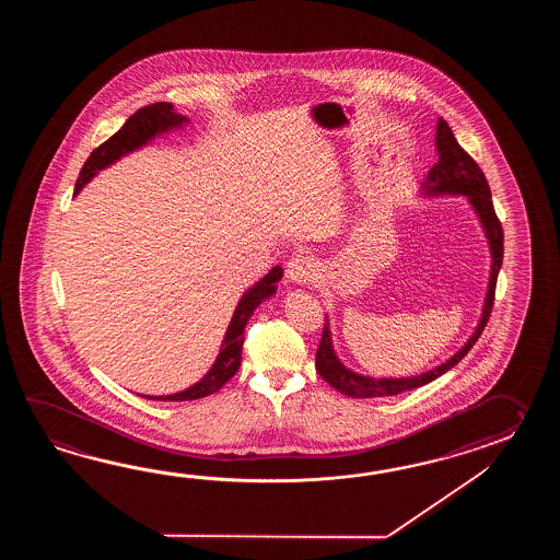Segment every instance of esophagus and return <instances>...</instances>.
Instances as JSON below:
<instances>
[{"label":"esophagus","instance_id":"34e87169","mask_svg":"<svg viewBox=\"0 0 560 560\" xmlns=\"http://www.w3.org/2000/svg\"><path fill=\"white\" fill-rule=\"evenodd\" d=\"M316 276V260L308 254H296L285 264V278L292 284H308Z\"/></svg>","mask_w":560,"mask_h":560}]
</instances>
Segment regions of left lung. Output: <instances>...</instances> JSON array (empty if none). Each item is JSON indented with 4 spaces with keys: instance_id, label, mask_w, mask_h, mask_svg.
<instances>
[{
    "instance_id": "1",
    "label": "left lung",
    "mask_w": 560,
    "mask_h": 560,
    "mask_svg": "<svg viewBox=\"0 0 560 560\" xmlns=\"http://www.w3.org/2000/svg\"><path fill=\"white\" fill-rule=\"evenodd\" d=\"M436 154H439V162L434 164L427 179L422 182V188L418 196H422V198L463 196L468 206L472 208L476 220L480 222V228L487 238L488 252H490L487 296H485L480 318L476 324L475 332L468 336L465 346L439 366L420 372V374H410V376H378L376 378V376L360 374V372L348 369L345 362L338 358L334 350L330 320L326 316L320 346L316 350V370L324 381L346 396H352V398L396 396V394L406 393V390H412V388L436 381L439 376L454 369L468 354V350L475 346L478 336L487 326L488 316L492 310V300H494L497 278H499L500 266H502V254H504L502 226H500L499 218L494 214L492 196H490V188H488L482 170L478 167L470 155L466 154L465 150L460 148V143L456 142L451 126L442 118L436 121Z\"/></svg>"
}]
</instances>
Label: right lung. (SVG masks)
I'll return each mask as SVG.
<instances>
[{
    "mask_svg": "<svg viewBox=\"0 0 560 560\" xmlns=\"http://www.w3.org/2000/svg\"><path fill=\"white\" fill-rule=\"evenodd\" d=\"M190 119L188 116L178 114L172 104L167 102H158L152 106L138 109L128 121L119 128L109 140L95 148L90 158L85 160L84 167L80 172V178L75 182L73 196H78L84 190L85 184L106 167L116 164L124 155L133 154L138 150L145 148L148 143L154 142L155 138L166 136L170 131L182 130L188 126ZM284 270L282 266H275L268 275L260 278L256 284L250 285L236 304V310L232 314V320L228 324L224 340L220 345V352L215 357L214 364L203 374L200 381L191 384L190 388L179 390L174 394H162V396H152V394H140L148 400H164V402H182V400H198L203 396L218 393L240 369L242 362V345H244V328L250 320L254 310L262 304L264 300L272 298L278 290V282L282 280Z\"/></svg>",
    "mask_w": 560,
    "mask_h": 560,
    "instance_id": "add662e5",
    "label": "right lung"
}]
</instances>
